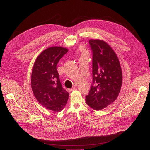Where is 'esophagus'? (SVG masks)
I'll return each mask as SVG.
<instances>
[{"label":"esophagus","instance_id":"esophagus-1","mask_svg":"<svg viewBox=\"0 0 150 150\" xmlns=\"http://www.w3.org/2000/svg\"><path fill=\"white\" fill-rule=\"evenodd\" d=\"M75 89H76V88L73 87V88H71V89H67V91L68 92H71V91H72L75 90Z\"/></svg>","mask_w":150,"mask_h":150}]
</instances>
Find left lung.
Returning <instances> with one entry per match:
<instances>
[{
    "mask_svg": "<svg viewBox=\"0 0 150 150\" xmlns=\"http://www.w3.org/2000/svg\"><path fill=\"white\" fill-rule=\"evenodd\" d=\"M93 82L86 102L94 110H101L114 102L121 90L122 75L116 53L103 40L91 39Z\"/></svg>",
    "mask_w": 150,
    "mask_h": 150,
    "instance_id": "8db88e82",
    "label": "left lung"
}]
</instances>
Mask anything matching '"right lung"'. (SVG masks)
<instances>
[{
	"label": "right lung",
	"mask_w": 150,
	"mask_h": 150,
	"mask_svg": "<svg viewBox=\"0 0 150 150\" xmlns=\"http://www.w3.org/2000/svg\"><path fill=\"white\" fill-rule=\"evenodd\" d=\"M68 50L62 47L45 49L36 59L31 75V87L35 98L43 107L60 112L66 106L69 93L63 89L57 64Z\"/></svg>",
	"instance_id": "obj_1"
}]
</instances>
